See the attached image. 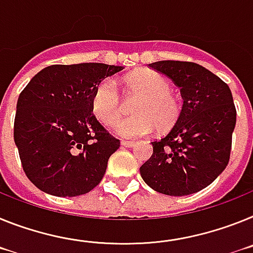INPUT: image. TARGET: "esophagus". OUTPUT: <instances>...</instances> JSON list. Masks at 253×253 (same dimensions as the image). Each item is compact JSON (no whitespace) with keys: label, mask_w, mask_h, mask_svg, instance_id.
<instances>
[{"label":"esophagus","mask_w":253,"mask_h":253,"mask_svg":"<svg viewBox=\"0 0 253 253\" xmlns=\"http://www.w3.org/2000/svg\"><path fill=\"white\" fill-rule=\"evenodd\" d=\"M121 144H122V146H125V148H132L133 145H135V142L133 141H122Z\"/></svg>","instance_id":"34e87169"}]
</instances>
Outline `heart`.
Instances as JSON below:
<instances>
[{
    "mask_svg": "<svg viewBox=\"0 0 253 253\" xmlns=\"http://www.w3.org/2000/svg\"><path fill=\"white\" fill-rule=\"evenodd\" d=\"M124 86L128 96L139 99L132 105L135 116L118 124L117 132L121 136L140 137L155 128L164 132L177 124L182 111L181 99L163 75L151 70L133 72L124 79ZM91 109L105 126H114L120 121L125 104L113 79H104L96 85Z\"/></svg>",
    "mask_w": 253,
    "mask_h": 253,
    "instance_id": "obj_1",
    "label": "heart"
}]
</instances>
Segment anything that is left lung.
<instances>
[{"label":"left lung","instance_id":"1","mask_svg":"<svg viewBox=\"0 0 253 253\" xmlns=\"http://www.w3.org/2000/svg\"><path fill=\"white\" fill-rule=\"evenodd\" d=\"M181 87V116L140 168L149 187L168 196L199 192L228 166L237 120L229 86L203 66L186 61L149 65Z\"/></svg>","mask_w":253,"mask_h":253}]
</instances>
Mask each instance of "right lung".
<instances>
[{
    "instance_id": "1",
    "label": "right lung",
    "mask_w": 253,
    "mask_h": 253,
    "mask_svg": "<svg viewBox=\"0 0 253 253\" xmlns=\"http://www.w3.org/2000/svg\"><path fill=\"white\" fill-rule=\"evenodd\" d=\"M121 70L104 63L48 66L24 87L14 140L26 177L39 190L74 197L100 183L120 140L95 118L91 96L103 79Z\"/></svg>"
}]
</instances>
